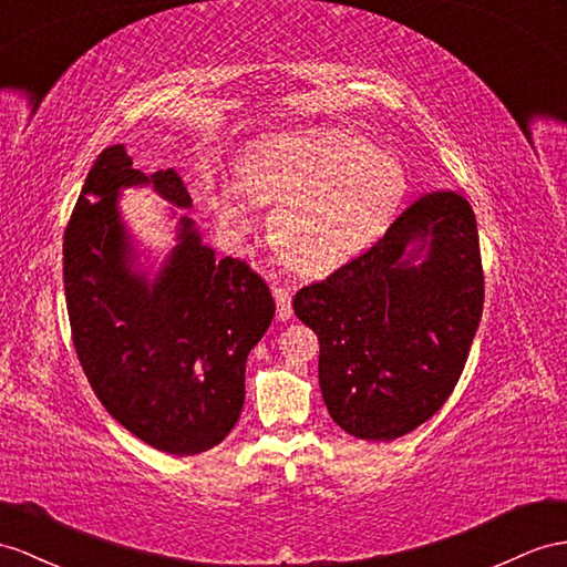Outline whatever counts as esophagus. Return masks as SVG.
<instances>
[{"mask_svg": "<svg viewBox=\"0 0 567 567\" xmlns=\"http://www.w3.org/2000/svg\"><path fill=\"white\" fill-rule=\"evenodd\" d=\"M272 297L278 301V318L280 321H289L292 318V295H289V289L285 287H275L272 289Z\"/></svg>", "mask_w": 567, "mask_h": 567, "instance_id": "esophagus-1", "label": "esophagus"}]
</instances>
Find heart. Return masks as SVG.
Returning a JSON list of instances; mask_svg holds the SVG:
<instances>
[{"instance_id": "heart-1", "label": "heart", "mask_w": 567, "mask_h": 567, "mask_svg": "<svg viewBox=\"0 0 567 567\" xmlns=\"http://www.w3.org/2000/svg\"><path fill=\"white\" fill-rule=\"evenodd\" d=\"M246 195L275 206L270 244L301 275H326L379 239L404 196L395 159L340 128H299L254 143L239 184L213 194L217 223L235 235L254 227Z\"/></svg>"}]
</instances>
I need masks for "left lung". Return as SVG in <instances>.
I'll return each instance as SVG.
<instances>
[{"label": "left lung", "mask_w": 567, "mask_h": 567, "mask_svg": "<svg viewBox=\"0 0 567 567\" xmlns=\"http://www.w3.org/2000/svg\"><path fill=\"white\" fill-rule=\"evenodd\" d=\"M482 309L476 217L455 192L414 200L367 254L295 297L321 342L332 422L364 441H395L443 408Z\"/></svg>", "instance_id": "1"}]
</instances>
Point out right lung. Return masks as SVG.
I'll return each mask as SVG.
<instances>
[{
    "label": "right lung",
    "mask_w": 567,
    "mask_h": 567,
    "mask_svg": "<svg viewBox=\"0 0 567 567\" xmlns=\"http://www.w3.org/2000/svg\"><path fill=\"white\" fill-rule=\"evenodd\" d=\"M136 185H151L178 220L157 267L118 210ZM192 206L177 172L134 169L120 143L97 155L64 231L66 309L85 379L128 433L179 457L235 429L246 357L275 316L268 285L239 258L217 260L177 213Z\"/></svg>",
    "instance_id": "add662e5"
}]
</instances>
